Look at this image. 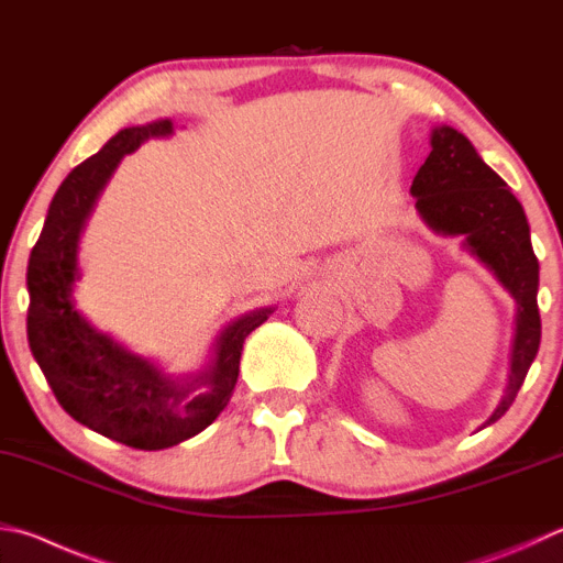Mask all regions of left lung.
Instances as JSON below:
<instances>
[{
    "mask_svg": "<svg viewBox=\"0 0 563 563\" xmlns=\"http://www.w3.org/2000/svg\"><path fill=\"white\" fill-rule=\"evenodd\" d=\"M416 211L438 236H460L463 251L495 275L515 300V334L509 346V374L493 416V426L512 406L539 352V261L531 249L522 203L505 179L489 169L463 132L451 125L431 130V155L413 177Z\"/></svg>",
    "mask_w": 563,
    "mask_h": 563,
    "instance_id": "8db88e82",
    "label": "left lung"
}]
</instances>
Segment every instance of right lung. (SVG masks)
<instances>
[{"instance_id":"obj_1","label":"right lung","mask_w":563,"mask_h":563,"mask_svg":"<svg viewBox=\"0 0 563 563\" xmlns=\"http://www.w3.org/2000/svg\"><path fill=\"white\" fill-rule=\"evenodd\" d=\"M172 132L169 118L125 128L80 162L51 199L26 271L29 346L51 391L78 423L140 451L172 448L217 421L236 386L243 342L275 310L236 317L217 334L201 369L175 376L100 332L76 308L78 241L100 194L122 157Z\"/></svg>"}]
</instances>
